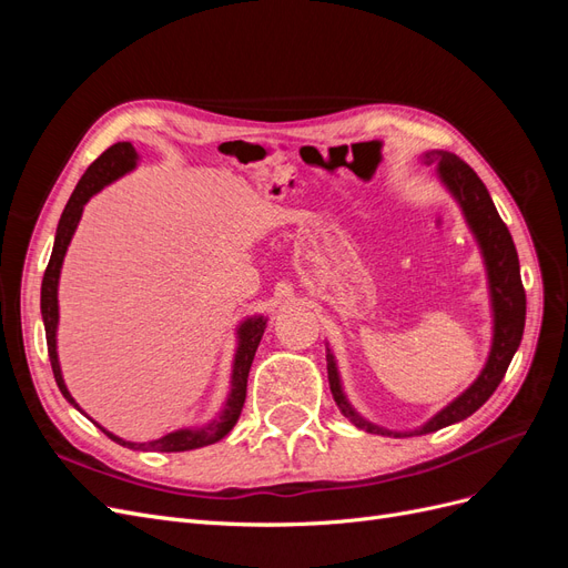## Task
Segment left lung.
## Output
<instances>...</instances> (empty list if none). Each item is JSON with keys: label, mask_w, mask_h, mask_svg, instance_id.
<instances>
[{"label": "left lung", "mask_w": 568, "mask_h": 568, "mask_svg": "<svg viewBox=\"0 0 568 568\" xmlns=\"http://www.w3.org/2000/svg\"><path fill=\"white\" fill-rule=\"evenodd\" d=\"M424 161L436 163L438 180L459 203L462 215L467 220L471 234L476 236L480 255H484L488 288H490V307H493V343H490L486 367L480 369L476 382L448 407H443L438 415L428 419L424 426L415 428V432H388V428L376 426L359 417L353 409V405L348 403L346 393H343L334 353L332 348H326V374H329V388L341 409V415L348 417L357 428H365L367 434H382V436H395V438L412 436V434L417 436L432 434L443 426H450L455 422L471 417L474 412L490 398L495 388L500 386L511 357L519 348L521 336H524V324H526V291L521 284L519 255H517V248H514L507 225L503 222V217L497 215V209L488 194L486 184L480 182V178L474 173V170L459 156H455V153L428 151Z\"/></svg>", "instance_id": "1"}]
</instances>
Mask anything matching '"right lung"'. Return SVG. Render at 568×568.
Masks as SVG:
<instances>
[{"instance_id":"add662e5","label":"right lung","mask_w":568,"mask_h":568,"mask_svg":"<svg viewBox=\"0 0 568 568\" xmlns=\"http://www.w3.org/2000/svg\"><path fill=\"white\" fill-rule=\"evenodd\" d=\"M136 151L130 142H118L111 149H106L101 156L84 170V175L80 178L75 192L68 199L65 209L61 213L59 227H57V239H54V248H51L49 265L44 270V280H42V320H44V332H47V351H49V363L51 369H54V379L59 384V390L63 393V398L71 403L73 407L80 409V405L73 400V395L68 393L65 382L61 376V365H59V353H57V326H59V277H61V265L68 251V244L78 230V222L82 217V209L97 192H101L106 184L113 180L123 178L125 173L136 165ZM267 326V317L255 315L244 320L236 329V353H234V365H232V388L225 400V407H222L220 415L205 426L199 428H178V432L168 434L163 438L149 440V443H132L125 438H118L115 434L106 432L104 426H99L111 440L118 445H125V448L132 450H153V453H184V450H196L203 448V445L217 443L220 438H225L239 415H242V407L246 400V382H248V369L257 351V343H261L263 334ZM82 412V409H80Z\"/></svg>"}]
</instances>
